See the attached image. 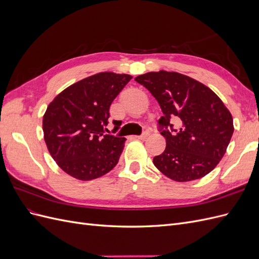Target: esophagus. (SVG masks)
<instances>
[{
	"instance_id": "obj_1",
	"label": "esophagus",
	"mask_w": 259,
	"mask_h": 259,
	"mask_svg": "<svg viewBox=\"0 0 259 259\" xmlns=\"http://www.w3.org/2000/svg\"><path fill=\"white\" fill-rule=\"evenodd\" d=\"M149 134H150V133H149L148 131H146V132H144L142 135H139V136H135V138H137V139H146L148 136H149Z\"/></svg>"
}]
</instances>
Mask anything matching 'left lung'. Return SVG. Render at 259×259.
<instances>
[{
	"label": "left lung",
	"mask_w": 259,
	"mask_h": 259,
	"mask_svg": "<svg viewBox=\"0 0 259 259\" xmlns=\"http://www.w3.org/2000/svg\"><path fill=\"white\" fill-rule=\"evenodd\" d=\"M158 100L166 147L153 158L162 174L185 183L204 177L223 159L233 134V120L222 99L206 85L178 72L161 70L135 77ZM179 121L175 130L169 122ZM169 127L171 132L167 128Z\"/></svg>",
	"instance_id": "1"
}]
</instances>
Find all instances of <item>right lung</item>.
I'll return each instance as SVG.
<instances>
[{
	"mask_svg": "<svg viewBox=\"0 0 259 259\" xmlns=\"http://www.w3.org/2000/svg\"><path fill=\"white\" fill-rule=\"evenodd\" d=\"M132 79L100 72L62 91L43 116L44 140L57 165L79 180L104 176L119 162L124 137L107 135L109 108ZM119 128V121H113Z\"/></svg>",
	"mask_w": 259,
	"mask_h": 259,
	"instance_id": "add662e5",
	"label": "right lung"
}]
</instances>
